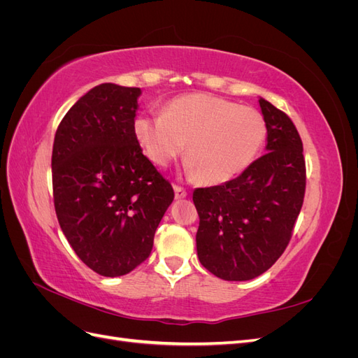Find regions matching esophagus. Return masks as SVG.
I'll return each mask as SVG.
<instances>
[{
	"label": "esophagus",
	"instance_id": "34e87169",
	"mask_svg": "<svg viewBox=\"0 0 358 358\" xmlns=\"http://www.w3.org/2000/svg\"><path fill=\"white\" fill-rule=\"evenodd\" d=\"M188 196L187 189L180 187V185H175V197L179 200V199H185Z\"/></svg>",
	"mask_w": 358,
	"mask_h": 358
}]
</instances>
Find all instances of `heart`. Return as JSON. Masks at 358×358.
<instances>
[{
  "mask_svg": "<svg viewBox=\"0 0 358 358\" xmlns=\"http://www.w3.org/2000/svg\"><path fill=\"white\" fill-rule=\"evenodd\" d=\"M134 136L158 167H167L187 143L188 171L206 185H220L257 159L266 143L267 124L255 107L191 94L170 101L161 115H138Z\"/></svg>",
  "mask_w": 358,
  "mask_h": 358,
  "instance_id": "obj_1",
  "label": "heart"
}]
</instances>
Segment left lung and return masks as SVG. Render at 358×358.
Masks as SVG:
<instances>
[{
	"mask_svg": "<svg viewBox=\"0 0 358 358\" xmlns=\"http://www.w3.org/2000/svg\"><path fill=\"white\" fill-rule=\"evenodd\" d=\"M267 124V152L224 185L197 188V254L210 273L249 280L282 255L303 206L306 164L289 116L259 99Z\"/></svg>",
	"mask_w": 358,
	"mask_h": 358,
	"instance_id": "left-lung-1",
	"label": "left lung"
}]
</instances>
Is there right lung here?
I'll list each match as a JSON object with an SVG mask.
<instances>
[{"label":"right lung","mask_w":358,"mask_h":358,"mask_svg":"<svg viewBox=\"0 0 358 358\" xmlns=\"http://www.w3.org/2000/svg\"><path fill=\"white\" fill-rule=\"evenodd\" d=\"M140 88L101 83L62 117L52 150V187L64 236L101 276L142 264L175 199L171 183L134 136Z\"/></svg>","instance_id":"add662e5"}]
</instances>
